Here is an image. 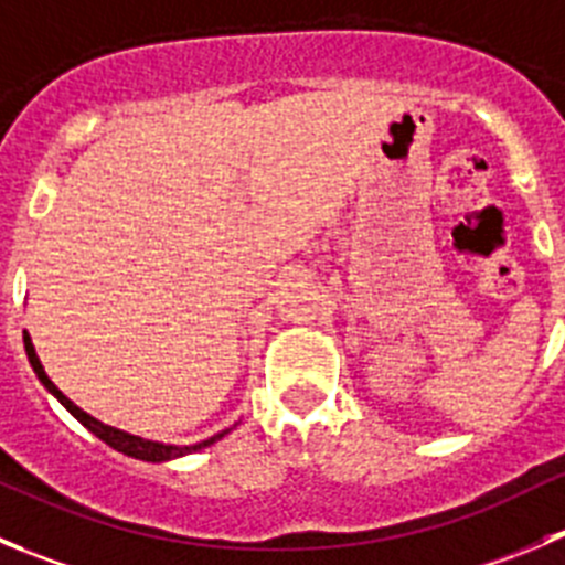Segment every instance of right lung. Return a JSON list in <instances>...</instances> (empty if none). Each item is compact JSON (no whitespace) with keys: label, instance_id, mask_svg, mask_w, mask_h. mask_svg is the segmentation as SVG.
<instances>
[{"label":"right lung","instance_id":"1","mask_svg":"<svg viewBox=\"0 0 565 565\" xmlns=\"http://www.w3.org/2000/svg\"><path fill=\"white\" fill-rule=\"evenodd\" d=\"M24 349H26V358H30L32 372L38 374V380H41V383H44V388L50 391V394L55 396V399L61 402V405L66 407V411L72 413V416L77 418V422L83 424L85 429H90V433H94L96 438L105 440L107 447H113V449H116V452L127 455V458L147 460V463H163V460H174V458H182V455H191V452H199V449L211 447V444H216L218 438H224V435L230 433V429H224V433L213 435V438L199 440V444H193V447H171V444H158V440H143V438H138V435L125 433V429L107 427V424L96 422L94 416H88V413H85V411H79V407L74 405V402L68 399V396L63 394V391L57 388V385L52 383L50 377H46V372H44V366H41V360H38L35 347H32L30 335H24Z\"/></svg>","mask_w":565,"mask_h":565}]
</instances>
